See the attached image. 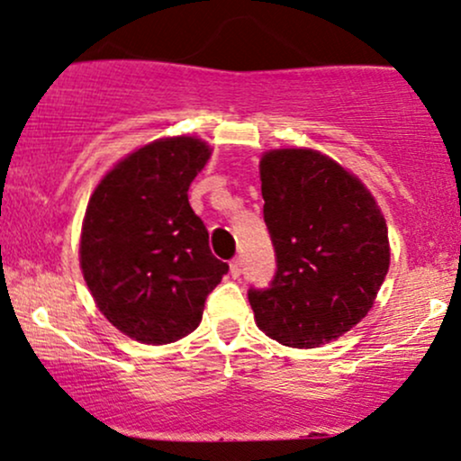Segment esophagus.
Listing matches in <instances>:
<instances>
[{"label": "esophagus", "instance_id": "1", "mask_svg": "<svg viewBox=\"0 0 461 461\" xmlns=\"http://www.w3.org/2000/svg\"><path fill=\"white\" fill-rule=\"evenodd\" d=\"M242 260L240 258H234V260L230 262V273H231V277H238V275H240V271H242Z\"/></svg>", "mask_w": 461, "mask_h": 461}]
</instances>
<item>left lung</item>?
<instances>
[{
    "label": "left lung",
    "instance_id": "obj_1",
    "mask_svg": "<svg viewBox=\"0 0 461 461\" xmlns=\"http://www.w3.org/2000/svg\"><path fill=\"white\" fill-rule=\"evenodd\" d=\"M260 179L277 268L268 288L247 293L258 327L285 347L336 340L373 308L388 273L384 216L364 184L319 151H268Z\"/></svg>",
    "mask_w": 461,
    "mask_h": 461
}]
</instances>
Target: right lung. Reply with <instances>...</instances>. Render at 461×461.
<instances>
[{"mask_svg":"<svg viewBox=\"0 0 461 461\" xmlns=\"http://www.w3.org/2000/svg\"><path fill=\"white\" fill-rule=\"evenodd\" d=\"M208 158L210 147L193 136L149 142L116 164L88 201L84 279L105 319L145 345L197 330L205 299L230 271L188 203Z\"/></svg>","mask_w":461,"mask_h":461,"instance_id":"right-lung-1","label":"right lung"}]
</instances>
